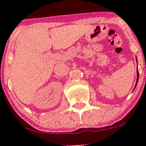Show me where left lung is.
Masks as SVG:
<instances>
[{
	"label": "left lung",
	"instance_id": "1",
	"mask_svg": "<svg viewBox=\"0 0 146 146\" xmlns=\"http://www.w3.org/2000/svg\"><path fill=\"white\" fill-rule=\"evenodd\" d=\"M138 78H139V72H138V70H137V82H136V85H135V88H136L137 84V82H138Z\"/></svg>",
	"mask_w": 146,
	"mask_h": 146
}]
</instances>
